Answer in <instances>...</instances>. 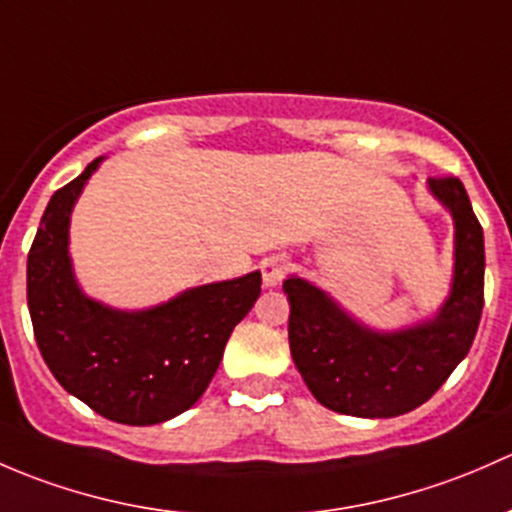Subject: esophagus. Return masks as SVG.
<instances>
[{"instance_id": "34e87169", "label": "esophagus", "mask_w": 512, "mask_h": 512, "mask_svg": "<svg viewBox=\"0 0 512 512\" xmlns=\"http://www.w3.org/2000/svg\"><path fill=\"white\" fill-rule=\"evenodd\" d=\"M258 268H261L263 286L273 288V286H278L283 278H286L288 263H286V258H283V256H268V258H263L261 266H258Z\"/></svg>"}]
</instances>
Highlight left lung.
<instances>
[{
    "mask_svg": "<svg viewBox=\"0 0 512 512\" xmlns=\"http://www.w3.org/2000/svg\"><path fill=\"white\" fill-rule=\"evenodd\" d=\"M429 187L456 221V271L441 313L404 333H372L323 291L286 278L291 300L288 342L298 372L323 407L337 414L387 419L421 407L468 355L483 313V226L458 177H431Z\"/></svg>",
    "mask_w": 512,
    "mask_h": 512,
    "instance_id": "8db88e82",
    "label": "left lung"
}]
</instances>
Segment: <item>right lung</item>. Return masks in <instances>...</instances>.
I'll list each match as a JSON object with an SVG mask.
<instances>
[{
    "label": "right lung",
    "instance_id": "obj_1",
    "mask_svg": "<svg viewBox=\"0 0 512 512\" xmlns=\"http://www.w3.org/2000/svg\"><path fill=\"white\" fill-rule=\"evenodd\" d=\"M98 162L56 189L41 217L26 261L31 325L66 392L118 424H160L187 412L209 387L231 330L261 295V273L192 288L142 313L86 298L68 261V217Z\"/></svg>",
    "mask_w": 512,
    "mask_h": 512
}]
</instances>
